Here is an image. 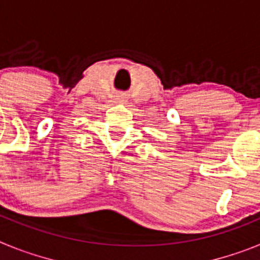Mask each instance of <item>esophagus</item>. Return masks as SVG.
I'll return each instance as SVG.
<instances>
[{
    "label": "esophagus",
    "mask_w": 260,
    "mask_h": 260,
    "mask_svg": "<svg viewBox=\"0 0 260 260\" xmlns=\"http://www.w3.org/2000/svg\"><path fill=\"white\" fill-rule=\"evenodd\" d=\"M117 100H118V102H123V100H125V98H123V96H118V98H117Z\"/></svg>",
    "instance_id": "esophagus-1"
}]
</instances>
